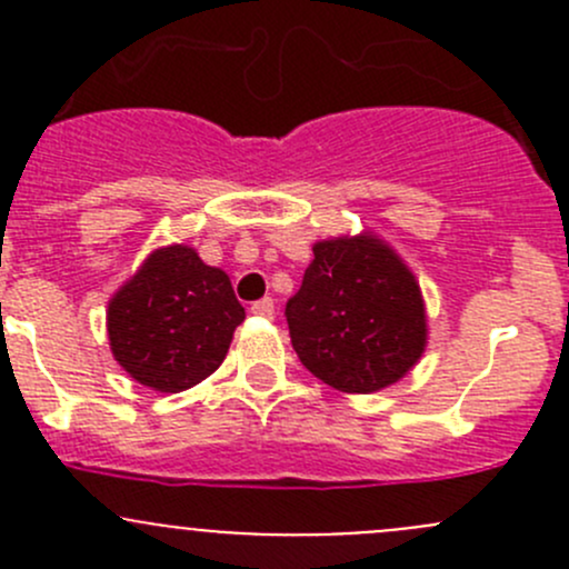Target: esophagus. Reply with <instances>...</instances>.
Returning a JSON list of instances; mask_svg holds the SVG:
<instances>
[{
    "label": "esophagus",
    "mask_w": 569,
    "mask_h": 569,
    "mask_svg": "<svg viewBox=\"0 0 569 569\" xmlns=\"http://www.w3.org/2000/svg\"><path fill=\"white\" fill-rule=\"evenodd\" d=\"M250 313H256V317H263V319H272L274 317V302L269 300V297H263V300L252 302Z\"/></svg>",
    "instance_id": "obj_1"
}]
</instances>
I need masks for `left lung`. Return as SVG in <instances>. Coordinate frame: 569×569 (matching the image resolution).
<instances>
[{
  "label": "left lung",
  "mask_w": 569,
  "mask_h": 569,
  "mask_svg": "<svg viewBox=\"0 0 569 569\" xmlns=\"http://www.w3.org/2000/svg\"><path fill=\"white\" fill-rule=\"evenodd\" d=\"M286 321L302 366L341 393L393 386L429 341L416 274L371 231L313 244L300 291L286 302Z\"/></svg>",
  "instance_id": "left-lung-1"
}]
</instances>
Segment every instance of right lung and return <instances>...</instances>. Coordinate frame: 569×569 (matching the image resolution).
<instances>
[{
	"label": "right lung",
	"instance_id": "right-lung-1",
	"mask_svg": "<svg viewBox=\"0 0 569 569\" xmlns=\"http://www.w3.org/2000/svg\"><path fill=\"white\" fill-rule=\"evenodd\" d=\"M242 321L231 278L189 244L148 252L107 306L112 358L159 393L187 391L214 375Z\"/></svg>",
	"mask_w": 569,
	"mask_h": 569
}]
</instances>
